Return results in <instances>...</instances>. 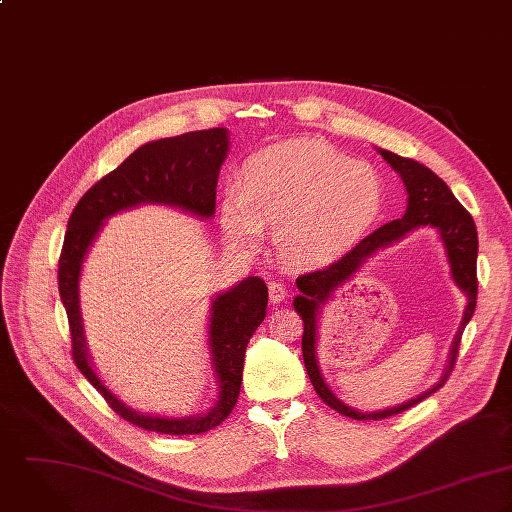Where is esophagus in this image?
Wrapping results in <instances>:
<instances>
[{"label":"esophagus","instance_id":"1","mask_svg":"<svg viewBox=\"0 0 512 512\" xmlns=\"http://www.w3.org/2000/svg\"><path fill=\"white\" fill-rule=\"evenodd\" d=\"M287 299V287L283 283H277V281H271L269 283V301L273 305H279Z\"/></svg>","mask_w":512,"mask_h":512}]
</instances>
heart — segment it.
I'll use <instances>...</instances> for the list:
<instances>
[{"instance_id": "b5f03b06", "label": "heart", "mask_w": 512, "mask_h": 512, "mask_svg": "<svg viewBox=\"0 0 512 512\" xmlns=\"http://www.w3.org/2000/svg\"><path fill=\"white\" fill-rule=\"evenodd\" d=\"M384 182L364 160H350L316 138L291 140L249 156L239 190L223 200V227L235 241L257 243L275 227L279 253L301 267L346 253L376 221Z\"/></svg>"}]
</instances>
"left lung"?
I'll use <instances>...</instances> for the list:
<instances>
[{
  "label": "left lung",
  "mask_w": 512,
  "mask_h": 512,
  "mask_svg": "<svg viewBox=\"0 0 512 512\" xmlns=\"http://www.w3.org/2000/svg\"><path fill=\"white\" fill-rule=\"evenodd\" d=\"M378 152L404 180V186L408 192L406 213L400 219H394V221L378 227L374 233L364 237L356 247H352L344 257H340L332 265L312 271L307 275H301L297 279V287H299L301 295L293 301V307L299 312V316L303 318V324H305L303 360H305L308 378H310L316 394L320 396V400L324 404L336 409L338 413L348 415L352 419H360V421L386 419L390 415L402 413L406 409L413 408L415 404H419L421 400L429 398L433 392H437L453 372L463 330L477 307V249H479V241H477V227H475L471 213L457 202V198L451 194L447 184L435 172H431L427 166H423L411 158L398 156L390 150L378 148ZM421 224L435 226L440 231L452 267V276L468 297L462 326L452 343L448 368L442 380L433 389L396 409L381 410L372 414L352 410L342 405L333 396L319 374V367L315 360L317 308L331 296L338 286L353 276V273L365 262L366 258H369L376 250L399 240L409 230Z\"/></svg>",
  "instance_id": "1"
}]
</instances>
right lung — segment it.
<instances>
[{
	"mask_svg": "<svg viewBox=\"0 0 512 512\" xmlns=\"http://www.w3.org/2000/svg\"><path fill=\"white\" fill-rule=\"evenodd\" d=\"M229 136L225 128L186 132L174 138L148 142L134 150L116 170L101 178L75 205L59 257V295L67 310L73 360L83 376L97 388L122 419L148 431L166 435H196L217 427L235 408L243 360L249 338L265 318L267 285L259 277H247L211 303L209 346L217 378L215 406L190 417L144 415L120 402L97 376L85 342L79 277L83 261L110 215L142 204L180 207L209 219L215 213V188L219 168L227 156Z\"/></svg>",
	"mask_w": 512,
	"mask_h": 512,
	"instance_id": "add662e5",
	"label": "right lung"
}]
</instances>
